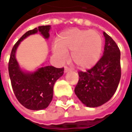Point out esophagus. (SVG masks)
I'll list each match as a JSON object with an SVG mask.
<instances>
[{
	"instance_id": "obj_1",
	"label": "esophagus",
	"mask_w": 132,
	"mask_h": 132,
	"mask_svg": "<svg viewBox=\"0 0 132 132\" xmlns=\"http://www.w3.org/2000/svg\"><path fill=\"white\" fill-rule=\"evenodd\" d=\"M71 71L70 68H69L68 66H65V68H64V71H65V73L68 72V71Z\"/></svg>"
}]
</instances>
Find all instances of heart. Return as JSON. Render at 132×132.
<instances>
[{
	"label": "heart",
	"instance_id": "heart-1",
	"mask_svg": "<svg viewBox=\"0 0 132 132\" xmlns=\"http://www.w3.org/2000/svg\"><path fill=\"white\" fill-rule=\"evenodd\" d=\"M102 49L103 39L98 31L72 28L59 34L54 50L61 56L71 51V59L75 65L82 69H87L96 64Z\"/></svg>",
	"mask_w": 132,
	"mask_h": 132
}]
</instances>
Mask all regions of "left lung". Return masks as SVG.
<instances>
[{
  "mask_svg": "<svg viewBox=\"0 0 132 132\" xmlns=\"http://www.w3.org/2000/svg\"><path fill=\"white\" fill-rule=\"evenodd\" d=\"M102 57L86 71H79L76 85L77 96L88 107H96L107 102L116 93L121 76L120 52L118 45L105 32Z\"/></svg>",
  "mask_w": 132,
  "mask_h": 132,
  "instance_id": "8db88e82",
  "label": "left lung"
}]
</instances>
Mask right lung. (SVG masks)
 Wrapping results in <instances>:
<instances>
[{
    "label": "right lung",
    "mask_w": 132,
    "mask_h": 132,
    "mask_svg": "<svg viewBox=\"0 0 132 132\" xmlns=\"http://www.w3.org/2000/svg\"><path fill=\"white\" fill-rule=\"evenodd\" d=\"M50 25H42L28 30L12 48L9 61V74L15 96L22 106L32 110H40L49 106L53 96V86L63 75V68L52 66L39 68L34 72L22 71L16 59L15 53L20 42L26 37L39 32L48 39Z\"/></svg>",
    "instance_id": "right-lung-1"
}]
</instances>
